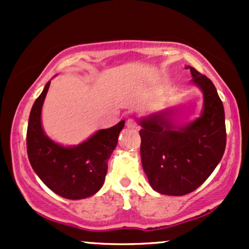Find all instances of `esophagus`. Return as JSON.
I'll return each instance as SVG.
<instances>
[{
  "label": "esophagus",
  "instance_id": "obj_1",
  "mask_svg": "<svg viewBox=\"0 0 249 249\" xmlns=\"http://www.w3.org/2000/svg\"><path fill=\"white\" fill-rule=\"evenodd\" d=\"M126 126L130 128H136L137 127V122L133 118H130L126 121Z\"/></svg>",
  "mask_w": 249,
  "mask_h": 249
}]
</instances>
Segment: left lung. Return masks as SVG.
Returning a JSON list of instances; mask_svg holds the SVG:
<instances>
[{
    "instance_id": "1",
    "label": "left lung",
    "mask_w": 249,
    "mask_h": 249,
    "mask_svg": "<svg viewBox=\"0 0 249 249\" xmlns=\"http://www.w3.org/2000/svg\"><path fill=\"white\" fill-rule=\"evenodd\" d=\"M191 83L204 95L201 115L185 125L172 122L171 108L144 117L141 158L144 172L154 191L166 196L193 192L212 174L226 147L225 111L210 78L192 67Z\"/></svg>"
}]
</instances>
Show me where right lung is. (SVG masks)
I'll use <instances>...</instances> for the list:
<instances>
[{
	"label": "right lung",
	"mask_w": 249,
	"mask_h": 249,
	"mask_svg": "<svg viewBox=\"0 0 249 249\" xmlns=\"http://www.w3.org/2000/svg\"><path fill=\"white\" fill-rule=\"evenodd\" d=\"M49 87L50 81L31 107L27 130L28 158L38 178L53 192L71 200L89 198L104 184L107 160L125 121L97 131L75 146H63L51 141L42 127V107Z\"/></svg>",
	"instance_id": "right-lung-1"
}]
</instances>
